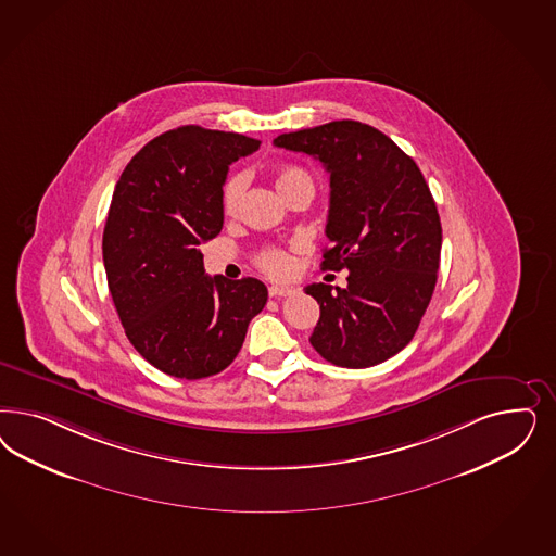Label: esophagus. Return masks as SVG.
Returning a JSON list of instances; mask_svg holds the SVG:
<instances>
[{
    "label": "esophagus",
    "mask_w": 556,
    "mask_h": 556,
    "mask_svg": "<svg viewBox=\"0 0 556 556\" xmlns=\"http://www.w3.org/2000/svg\"><path fill=\"white\" fill-rule=\"evenodd\" d=\"M268 292L271 299H282V296L294 294V290L290 287H269Z\"/></svg>",
    "instance_id": "1"
}]
</instances>
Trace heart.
I'll list each match as a JSON object with an SVG mask.
<instances>
[{
  "label": "heart",
  "mask_w": 556,
  "mask_h": 556,
  "mask_svg": "<svg viewBox=\"0 0 556 556\" xmlns=\"http://www.w3.org/2000/svg\"><path fill=\"white\" fill-rule=\"evenodd\" d=\"M276 186L285 194V198L299 192V190H303V188H311L315 192L313 178L306 172H303L301 167H292V165L280 167L276 172ZM245 188H248V176L243 172L233 174L231 178L225 181L223 192H220V206H223L225 215H235L237 213ZM255 262H257V266H260L262 271H266V274L274 276V278H287L288 274L292 271V260H290V255L282 248H274V245L271 248H264V250L257 253Z\"/></svg>",
  "instance_id": "1"
}]
</instances>
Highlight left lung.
Wrapping results in <instances>:
<instances>
[{
	"label": "left lung",
	"mask_w": 556,
	"mask_h": 556,
	"mask_svg": "<svg viewBox=\"0 0 556 556\" xmlns=\"http://www.w3.org/2000/svg\"><path fill=\"white\" fill-rule=\"evenodd\" d=\"M276 147L306 153L329 174L323 269L348 288L308 285L321 317L311 345L341 368H368L413 340L438 280L442 225L417 163L356 121L285 132Z\"/></svg>",
	"instance_id": "left-lung-1"
}]
</instances>
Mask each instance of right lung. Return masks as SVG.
I'll return each mask as SVG.
<instances>
[{
    "instance_id": "obj_1",
    "label": "right lung",
    "mask_w": 556,
    "mask_h": 556,
    "mask_svg": "<svg viewBox=\"0 0 556 556\" xmlns=\"http://www.w3.org/2000/svg\"><path fill=\"white\" fill-rule=\"evenodd\" d=\"M257 149L239 132L179 126L144 144L116 181L102 237L108 288L128 341L169 377L225 370L268 301L255 278L204 274L200 253L223 229L229 165Z\"/></svg>"
}]
</instances>
